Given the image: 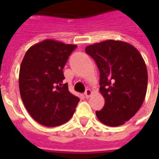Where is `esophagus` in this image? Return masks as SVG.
<instances>
[{
	"label": "esophagus",
	"instance_id": "esophagus-1",
	"mask_svg": "<svg viewBox=\"0 0 159 159\" xmlns=\"http://www.w3.org/2000/svg\"><path fill=\"white\" fill-rule=\"evenodd\" d=\"M92 93H93V92H92V91H91L89 89H88L85 91L84 94H85V97H86V98H89V97L92 95Z\"/></svg>",
	"mask_w": 159,
	"mask_h": 159
}]
</instances>
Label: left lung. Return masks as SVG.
<instances>
[{"instance_id": "1", "label": "left lung", "mask_w": 159, "mask_h": 159, "mask_svg": "<svg viewBox=\"0 0 159 159\" xmlns=\"http://www.w3.org/2000/svg\"><path fill=\"white\" fill-rule=\"evenodd\" d=\"M85 52L100 70V92L105 99L97 118L107 126L123 125L139 111L146 97L147 69L142 56L129 43L107 40Z\"/></svg>"}]
</instances>
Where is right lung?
Segmentation results:
<instances>
[{"label":"right lung","instance_id":"1","mask_svg":"<svg viewBox=\"0 0 159 159\" xmlns=\"http://www.w3.org/2000/svg\"><path fill=\"white\" fill-rule=\"evenodd\" d=\"M76 45L44 40L30 47L20 66L19 92L30 115L44 126L68 122L80 99L70 93L63 69Z\"/></svg>","mask_w":159,"mask_h":159}]
</instances>
